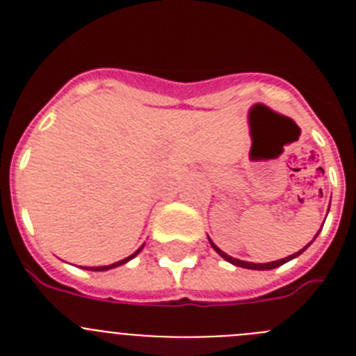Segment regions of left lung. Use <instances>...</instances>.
<instances>
[{
  "instance_id": "left-lung-1",
  "label": "left lung",
  "mask_w": 356,
  "mask_h": 356,
  "mask_svg": "<svg viewBox=\"0 0 356 356\" xmlns=\"http://www.w3.org/2000/svg\"><path fill=\"white\" fill-rule=\"evenodd\" d=\"M328 210H330V209H328ZM323 225H325V222H323ZM321 228H323V226H321ZM319 232H321V229H319ZM319 232H317V235H319ZM317 235H316V237H317ZM316 237H314L312 241L308 242V244H307V246L303 248V250L298 251V253L289 254V257H285V259H282V260H275V262H267V264H254V262H246V260L234 259V257H229V254H228V253H225V251H222V250H219V248H217L216 244H213L212 238H210V237H209V242H210V246H212L213 250H216V253L219 254V257H222V259H225L226 262L234 264V266H237V267H244V269H253V271H269V269H275V267L284 266V264H285V262H289V260L296 259V257H300V254L303 253V251L307 250V248L310 246V244H312L314 241H316Z\"/></svg>"
}]
</instances>
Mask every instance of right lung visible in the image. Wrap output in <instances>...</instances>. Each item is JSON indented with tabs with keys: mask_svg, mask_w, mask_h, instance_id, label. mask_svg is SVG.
Instances as JSON below:
<instances>
[{
	"mask_svg": "<svg viewBox=\"0 0 356 356\" xmlns=\"http://www.w3.org/2000/svg\"><path fill=\"white\" fill-rule=\"evenodd\" d=\"M143 248H144V244L143 246L139 248V250L135 251V253H131L130 257H127V259H122V260H119V262H115V264H110V266H97V267H83V269H89V271H108V269H114V267H119V266H122V264H127V262H130L131 259H134V257H137V254L140 253V251H143Z\"/></svg>",
	"mask_w": 356,
	"mask_h": 356,
	"instance_id": "1",
	"label": "right lung"
}]
</instances>
